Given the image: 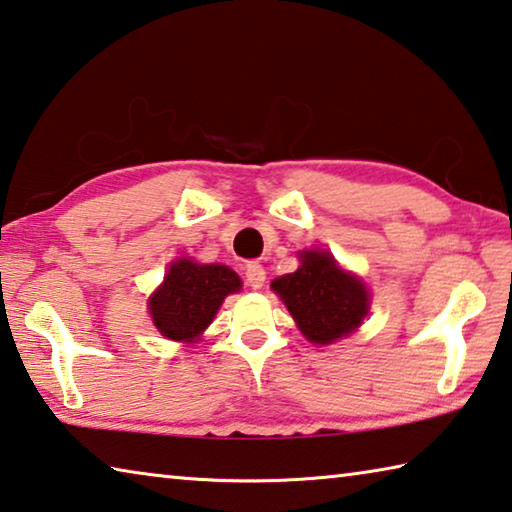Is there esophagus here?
<instances>
[{
	"instance_id": "esophagus-1",
	"label": "esophagus",
	"mask_w": 512,
	"mask_h": 512,
	"mask_svg": "<svg viewBox=\"0 0 512 512\" xmlns=\"http://www.w3.org/2000/svg\"><path fill=\"white\" fill-rule=\"evenodd\" d=\"M246 284L250 286V288H262L264 286V282H266V271H264V266L262 264H257V262H250L248 266H246Z\"/></svg>"
}]
</instances>
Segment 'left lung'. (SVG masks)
<instances>
[{
    "mask_svg": "<svg viewBox=\"0 0 512 512\" xmlns=\"http://www.w3.org/2000/svg\"><path fill=\"white\" fill-rule=\"evenodd\" d=\"M313 345H331L356 331L369 313L360 277L342 271L327 250H302L300 268L271 284Z\"/></svg>",
    "mask_w": 512,
    "mask_h": 512,
    "instance_id": "1",
    "label": "left lung"
}]
</instances>
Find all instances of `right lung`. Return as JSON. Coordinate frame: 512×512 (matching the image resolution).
Returning a JSON list of instances; mask_svg holds the SVG:
<instances>
[{
  "label": "right lung",
  "mask_w": 512,
  "mask_h": 512,
  "mask_svg": "<svg viewBox=\"0 0 512 512\" xmlns=\"http://www.w3.org/2000/svg\"><path fill=\"white\" fill-rule=\"evenodd\" d=\"M241 288L239 275L224 264H197L194 259H176L167 268L163 284L150 297L154 327L167 340L197 342L215 320L226 295Z\"/></svg>",
  "instance_id": "add662e5"
}]
</instances>
